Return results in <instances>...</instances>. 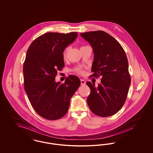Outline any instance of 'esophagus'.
I'll return each instance as SVG.
<instances>
[{"mask_svg": "<svg viewBox=\"0 0 153 153\" xmlns=\"http://www.w3.org/2000/svg\"><path fill=\"white\" fill-rule=\"evenodd\" d=\"M86 84V82L84 80H81V85H85Z\"/></svg>", "mask_w": 153, "mask_h": 153, "instance_id": "1", "label": "esophagus"}]
</instances>
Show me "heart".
Masks as SVG:
<instances>
[{"instance_id":"obj_1","label":"heart","mask_w":153,"mask_h":153,"mask_svg":"<svg viewBox=\"0 0 153 153\" xmlns=\"http://www.w3.org/2000/svg\"><path fill=\"white\" fill-rule=\"evenodd\" d=\"M68 51V48H66L64 50V53H63V56H64V57H65ZM76 71L77 73H80V74H83V73H84L83 70H82V69H81V68H77V69H76Z\"/></svg>"}]
</instances>
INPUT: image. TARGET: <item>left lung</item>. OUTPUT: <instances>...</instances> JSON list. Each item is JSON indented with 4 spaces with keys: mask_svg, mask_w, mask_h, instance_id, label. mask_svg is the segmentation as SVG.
<instances>
[{
    "mask_svg": "<svg viewBox=\"0 0 153 153\" xmlns=\"http://www.w3.org/2000/svg\"><path fill=\"white\" fill-rule=\"evenodd\" d=\"M80 35L90 44L94 53L93 74L90 77H102L97 88L87 82L91 89L88 106L97 116H112L123 107L131 84L126 54L120 44L105 31H89Z\"/></svg>",
    "mask_w": 153,
    "mask_h": 153,
    "instance_id": "obj_1",
    "label": "left lung"
}]
</instances>
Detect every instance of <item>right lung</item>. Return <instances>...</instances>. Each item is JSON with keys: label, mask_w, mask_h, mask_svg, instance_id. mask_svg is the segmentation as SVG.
<instances>
[{"label": "right lung", "mask_w": 153, "mask_h": 153, "mask_svg": "<svg viewBox=\"0 0 153 153\" xmlns=\"http://www.w3.org/2000/svg\"><path fill=\"white\" fill-rule=\"evenodd\" d=\"M77 32L47 33L30 45L23 72L24 86L36 113L48 120H57L67 113L70 100L80 87L79 78L70 75L64 84L55 81L57 71L65 65L63 53L77 37Z\"/></svg>", "instance_id": "obj_1"}]
</instances>
